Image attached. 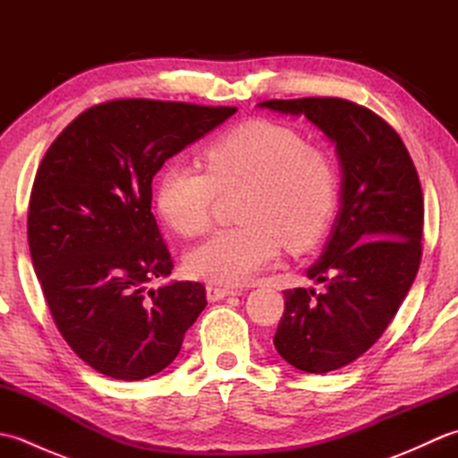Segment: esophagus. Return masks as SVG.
<instances>
[{
	"label": "esophagus",
	"instance_id": "1",
	"mask_svg": "<svg viewBox=\"0 0 458 458\" xmlns=\"http://www.w3.org/2000/svg\"><path fill=\"white\" fill-rule=\"evenodd\" d=\"M238 289H230V287H222V285H207V297L208 301H220L228 295H238Z\"/></svg>",
	"mask_w": 458,
	"mask_h": 458
}]
</instances>
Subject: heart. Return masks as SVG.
Instances as JSON below:
<instances>
[{"mask_svg": "<svg viewBox=\"0 0 458 458\" xmlns=\"http://www.w3.org/2000/svg\"><path fill=\"white\" fill-rule=\"evenodd\" d=\"M204 169L171 165L155 191L161 218L184 238L210 228L220 194L244 189L240 226L224 228L189 251L184 267L197 279L238 285L277 259L281 246L307 250L323 236L338 197L328 155L301 135L266 120L242 123L214 140Z\"/></svg>", "mask_w": 458, "mask_h": 458, "instance_id": "1", "label": "heart"}]
</instances>
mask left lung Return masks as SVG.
<instances>
[{"instance_id": "8db88e82", "label": "left lung", "mask_w": 458, "mask_h": 458, "mask_svg": "<svg viewBox=\"0 0 458 458\" xmlns=\"http://www.w3.org/2000/svg\"><path fill=\"white\" fill-rule=\"evenodd\" d=\"M261 108L305 115L336 143L340 212L309 279L285 289L276 350L309 374L343 368L372 348L392 323L421 264L423 192L400 135L372 110L344 98L266 100Z\"/></svg>"}]
</instances>
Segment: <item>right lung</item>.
Returning a JSON list of instances; mask_svg holds the SVG:
<instances>
[{
	"label": "right lung",
	"mask_w": 458,
	"mask_h": 458,
	"mask_svg": "<svg viewBox=\"0 0 458 458\" xmlns=\"http://www.w3.org/2000/svg\"><path fill=\"white\" fill-rule=\"evenodd\" d=\"M236 110L110 100L82 112L47 149L29 199V250L58 333L96 372L128 382L161 372L207 307L202 284L149 287L173 269L151 182Z\"/></svg>",
	"instance_id": "1"
}]
</instances>
